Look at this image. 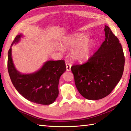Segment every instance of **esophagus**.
Masks as SVG:
<instances>
[{
	"mask_svg": "<svg viewBox=\"0 0 131 131\" xmlns=\"http://www.w3.org/2000/svg\"><path fill=\"white\" fill-rule=\"evenodd\" d=\"M66 70L68 71H69L71 70V65L70 63H66Z\"/></svg>",
	"mask_w": 131,
	"mask_h": 131,
	"instance_id": "34e87169",
	"label": "esophagus"
}]
</instances>
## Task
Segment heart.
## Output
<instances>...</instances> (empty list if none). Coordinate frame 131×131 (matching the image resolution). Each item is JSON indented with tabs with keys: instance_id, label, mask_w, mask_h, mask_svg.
Wrapping results in <instances>:
<instances>
[{
	"instance_id": "obj_1",
	"label": "heart",
	"mask_w": 131,
	"mask_h": 131,
	"mask_svg": "<svg viewBox=\"0 0 131 131\" xmlns=\"http://www.w3.org/2000/svg\"><path fill=\"white\" fill-rule=\"evenodd\" d=\"M88 37L84 34H79L67 39L64 42L66 46L74 48L72 51V56L76 60L85 61L90 56L93 44L91 41L87 40ZM62 51L61 48H59Z\"/></svg>"
}]
</instances>
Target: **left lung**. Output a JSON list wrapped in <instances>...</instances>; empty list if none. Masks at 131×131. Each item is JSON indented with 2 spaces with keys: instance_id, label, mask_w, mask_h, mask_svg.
Here are the masks:
<instances>
[{
  "instance_id": "obj_1",
  "label": "left lung",
  "mask_w": 131,
  "mask_h": 131,
  "mask_svg": "<svg viewBox=\"0 0 131 131\" xmlns=\"http://www.w3.org/2000/svg\"><path fill=\"white\" fill-rule=\"evenodd\" d=\"M105 41L87 62L71 66L78 91L88 100L108 95L120 81L125 58L121 44L109 27L105 26Z\"/></svg>"
}]
</instances>
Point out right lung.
Segmentation results:
<instances>
[{
	"instance_id": "obj_1",
	"label": "right lung",
	"mask_w": 131,
	"mask_h": 131,
	"mask_svg": "<svg viewBox=\"0 0 131 131\" xmlns=\"http://www.w3.org/2000/svg\"><path fill=\"white\" fill-rule=\"evenodd\" d=\"M23 35H17L8 51V70L14 87L29 101L41 105L52 104L58 95L60 78L66 71L64 60L48 61L38 71L22 74L15 68L12 58V48Z\"/></svg>"
}]
</instances>
